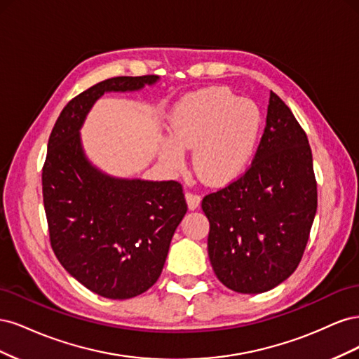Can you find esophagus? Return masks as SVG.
Segmentation results:
<instances>
[{
    "instance_id": "esophagus-1",
    "label": "esophagus",
    "mask_w": 359,
    "mask_h": 359,
    "mask_svg": "<svg viewBox=\"0 0 359 359\" xmlns=\"http://www.w3.org/2000/svg\"><path fill=\"white\" fill-rule=\"evenodd\" d=\"M186 201H187V205H189V210H196L198 206L201 205V196L196 193H191V191H187L186 193Z\"/></svg>"
}]
</instances>
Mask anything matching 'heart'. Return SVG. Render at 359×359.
Returning a JSON list of instances; mask_svg holds the SVG:
<instances>
[{
	"mask_svg": "<svg viewBox=\"0 0 359 359\" xmlns=\"http://www.w3.org/2000/svg\"><path fill=\"white\" fill-rule=\"evenodd\" d=\"M169 139L158 157L173 170L186 163L184 151L193 149V168L206 184H226L240 177L253 157L260 132L257 106L227 88L214 86L190 94L173 107Z\"/></svg>",
	"mask_w": 359,
	"mask_h": 359,
	"instance_id": "heart-1",
	"label": "heart"
}]
</instances>
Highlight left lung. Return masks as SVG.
I'll return each mask as SVG.
<instances>
[{"label":"left lung","mask_w":359,"mask_h":359,"mask_svg":"<svg viewBox=\"0 0 359 359\" xmlns=\"http://www.w3.org/2000/svg\"><path fill=\"white\" fill-rule=\"evenodd\" d=\"M208 256L222 283L262 293L292 276L318 211L309 139L292 111L271 91L266 126L244 175L208 194Z\"/></svg>","instance_id":"left-lung-1"}]
</instances>
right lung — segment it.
<instances>
[{"instance_id": "1", "label": "right lung", "mask_w": 359, "mask_h": 359, "mask_svg": "<svg viewBox=\"0 0 359 359\" xmlns=\"http://www.w3.org/2000/svg\"><path fill=\"white\" fill-rule=\"evenodd\" d=\"M158 81L119 76L91 86L64 107L49 137L41 184L53 253L73 278L109 299L137 297L156 283L187 203L177 181L119 178L97 168L81 128L103 94Z\"/></svg>"}]
</instances>
